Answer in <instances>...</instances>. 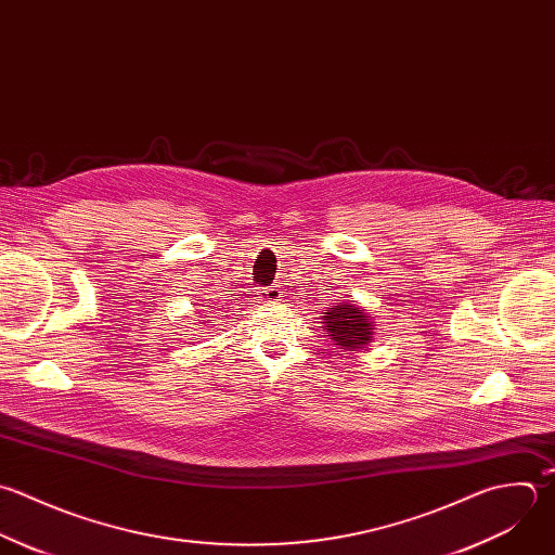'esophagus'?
I'll return each mask as SVG.
<instances>
[{"mask_svg":"<svg viewBox=\"0 0 555 555\" xmlns=\"http://www.w3.org/2000/svg\"><path fill=\"white\" fill-rule=\"evenodd\" d=\"M259 294H261V300H263V302H276V300L281 298V289H279L276 285L263 287Z\"/></svg>","mask_w":555,"mask_h":555,"instance_id":"obj_1","label":"esophagus"}]
</instances>
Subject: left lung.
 Wrapping results in <instances>:
<instances>
[{
    "mask_svg": "<svg viewBox=\"0 0 555 555\" xmlns=\"http://www.w3.org/2000/svg\"><path fill=\"white\" fill-rule=\"evenodd\" d=\"M326 337L341 350L365 348L374 337V322L367 311L354 302H337L322 315Z\"/></svg>",
    "mask_w": 555,
    "mask_h": 555,
    "instance_id": "1",
    "label": "left lung"
}]
</instances>
